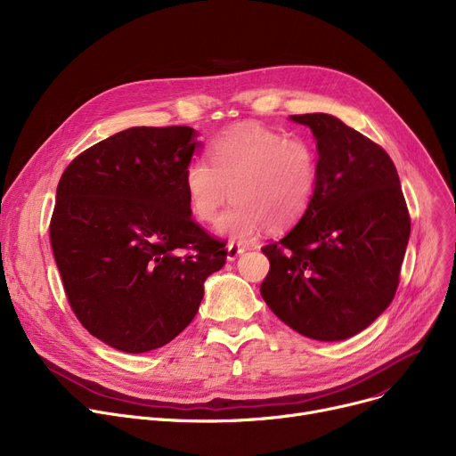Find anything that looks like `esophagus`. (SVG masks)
<instances>
[{"label": "esophagus", "mask_w": 456, "mask_h": 456, "mask_svg": "<svg viewBox=\"0 0 456 456\" xmlns=\"http://www.w3.org/2000/svg\"><path fill=\"white\" fill-rule=\"evenodd\" d=\"M244 251H246V248H244V246L231 242V244L227 246V260H236V258L240 256Z\"/></svg>", "instance_id": "esophagus-1"}]
</instances>
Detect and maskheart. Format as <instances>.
Returning <instances> with one entry per match:
<instances>
[{
  "label": "heart",
  "instance_id": "1",
  "mask_svg": "<svg viewBox=\"0 0 456 456\" xmlns=\"http://www.w3.org/2000/svg\"><path fill=\"white\" fill-rule=\"evenodd\" d=\"M208 161L191 159L184 167L190 210L200 222L212 224L232 198L218 229L240 240L266 225L270 231L296 225L320 183V155L313 142L253 122L216 136Z\"/></svg>",
  "mask_w": 456,
  "mask_h": 456
}]
</instances>
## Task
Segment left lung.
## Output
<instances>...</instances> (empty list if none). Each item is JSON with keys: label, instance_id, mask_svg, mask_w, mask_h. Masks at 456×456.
Here are the masks:
<instances>
[{"label": "left lung", "instance_id": "obj_1", "mask_svg": "<svg viewBox=\"0 0 456 456\" xmlns=\"http://www.w3.org/2000/svg\"><path fill=\"white\" fill-rule=\"evenodd\" d=\"M316 136L320 183L299 224L262 248L260 284L272 313L303 337H354L392 303L411 236V214L390 155L323 112L294 114Z\"/></svg>", "mask_w": 456, "mask_h": 456}]
</instances>
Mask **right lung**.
Segmentation results:
<instances>
[{
	"label": "right lung",
	"instance_id": "1",
	"mask_svg": "<svg viewBox=\"0 0 456 456\" xmlns=\"http://www.w3.org/2000/svg\"><path fill=\"white\" fill-rule=\"evenodd\" d=\"M194 136L184 126L116 133L71 160L57 186L50 240L68 303L124 353L172 342L225 265V244L190 216Z\"/></svg>",
	"mask_w": 456,
	"mask_h": 456
}]
</instances>
